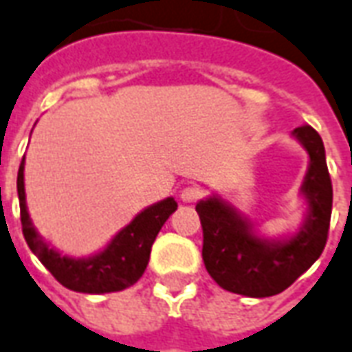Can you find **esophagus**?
<instances>
[{
	"label": "esophagus",
	"instance_id": "34e87169",
	"mask_svg": "<svg viewBox=\"0 0 352 352\" xmlns=\"http://www.w3.org/2000/svg\"><path fill=\"white\" fill-rule=\"evenodd\" d=\"M204 196V188L198 186V184H190V186H184L183 190H181V200L184 204H194V201H198Z\"/></svg>",
	"mask_w": 352,
	"mask_h": 352
}]
</instances>
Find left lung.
Listing matches in <instances>:
<instances>
[{"instance_id": "left-lung-1", "label": "left lung", "mask_w": 352, "mask_h": 352, "mask_svg": "<svg viewBox=\"0 0 352 352\" xmlns=\"http://www.w3.org/2000/svg\"><path fill=\"white\" fill-rule=\"evenodd\" d=\"M294 135L311 158L303 183L309 217L297 236L286 242H267L253 234L250 223L217 198L196 206L204 232V265L227 292L248 297L276 296L320 257L328 242L333 190L324 142L307 124L296 127Z\"/></svg>"}]
</instances>
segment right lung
Masks as SVG:
<instances>
[{"mask_svg": "<svg viewBox=\"0 0 352 352\" xmlns=\"http://www.w3.org/2000/svg\"><path fill=\"white\" fill-rule=\"evenodd\" d=\"M16 190L21 201L22 234L28 248L63 286L82 294H108L133 286L148 265L152 244L160 228L177 210V201L173 198L158 201L141 211L108 244L104 252L97 253L89 259H70L51 250L36 232V228L32 227L24 196V158L16 175Z\"/></svg>", "mask_w": 352, "mask_h": 352, "instance_id": "1", "label": "right lung"}]
</instances>
